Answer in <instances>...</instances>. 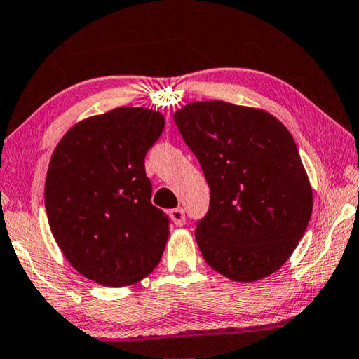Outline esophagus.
Instances as JSON below:
<instances>
[{"mask_svg": "<svg viewBox=\"0 0 359 359\" xmlns=\"http://www.w3.org/2000/svg\"><path fill=\"white\" fill-rule=\"evenodd\" d=\"M170 218L171 222L175 223L176 226H183L184 222H186V215H184V210L178 207V209H173L170 212Z\"/></svg>", "mask_w": 359, "mask_h": 359, "instance_id": "1", "label": "esophagus"}]
</instances>
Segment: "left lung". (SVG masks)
I'll return each instance as SVG.
<instances>
[{
    "mask_svg": "<svg viewBox=\"0 0 359 359\" xmlns=\"http://www.w3.org/2000/svg\"><path fill=\"white\" fill-rule=\"evenodd\" d=\"M175 123L210 188L196 226L202 257L235 282L266 278L288 261L313 214L292 134L267 111L220 100L189 103Z\"/></svg>",
    "mask_w": 359,
    "mask_h": 359,
    "instance_id": "obj_1",
    "label": "left lung"
}]
</instances>
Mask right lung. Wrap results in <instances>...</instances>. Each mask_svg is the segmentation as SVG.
<instances>
[{
  "label": "right lung",
  "mask_w": 359,
  "mask_h": 359,
  "mask_svg": "<svg viewBox=\"0 0 359 359\" xmlns=\"http://www.w3.org/2000/svg\"><path fill=\"white\" fill-rule=\"evenodd\" d=\"M163 128L158 111L119 107L77 123L51 155V233L71 266L105 287L137 283L162 259L170 220L150 202L144 158Z\"/></svg>",
  "instance_id": "obj_1"
}]
</instances>
